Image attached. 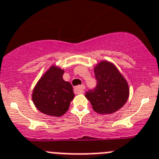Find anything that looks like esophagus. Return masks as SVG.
Listing matches in <instances>:
<instances>
[{
    "instance_id": "obj_1",
    "label": "esophagus",
    "mask_w": 159,
    "mask_h": 159,
    "mask_svg": "<svg viewBox=\"0 0 159 159\" xmlns=\"http://www.w3.org/2000/svg\"><path fill=\"white\" fill-rule=\"evenodd\" d=\"M85 89V86L84 84H81V85H79V86H76L75 88V92L78 94H80V93H82L84 92V89Z\"/></svg>"
}]
</instances>
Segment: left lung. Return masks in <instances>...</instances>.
<instances>
[{"mask_svg": "<svg viewBox=\"0 0 159 159\" xmlns=\"http://www.w3.org/2000/svg\"><path fill=\"white\" fill-rule=\"evenodd\" d=\"M96 88L85 93L96 112L110 115L122 107L126 103L129 89L126 80L116 66L107 61H101L94 68Z\"/></svg>", "mask_w": 159, "mask_h": 159, "instance_id": "1", "label": "left lung"}]
</instances>
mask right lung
Instances as JSON below:
<instances>
[{
  "label": "right lung",
  "instance_id": "obj_1",
  "mask_svg": "<svg viewBox=\"0 0 159 159\" xmlns=\"http://www.w3.org/2000/svg\"><path fill=\"white\" fill-rule=\"evenodd\" d=\"M64 70L52 66L34 89L32 100L35 107L47 115L59 117L64 115L75 97L73 87L63 78Z\"/></svg>",
  "mask_w": 159,
  "mask_h": 159
}]
</instances>
